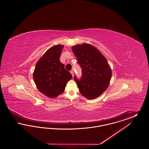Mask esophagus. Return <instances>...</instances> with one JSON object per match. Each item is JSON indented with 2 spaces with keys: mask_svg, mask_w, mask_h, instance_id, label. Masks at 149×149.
<instances>
[{
  "mask_svg": "<svg viewBox=\"0 0 149 149\" xmlns=\"http://www.w3.org/2000/svg\"><path fill=\"white\" fill-rule=\"evenodd\" d=\"M70 73L72 74V77H74V70H71V71H70Z\"/></svg>",
  "mask_w": 149,
  "mask_h": 149,
  "instance_id": "obj_1",
  "label": "esophagus"
}]
</instances>
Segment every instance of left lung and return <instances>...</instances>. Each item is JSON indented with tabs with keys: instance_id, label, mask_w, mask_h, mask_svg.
I'll return each mask as SVG.
<instances>
[{
	"instance_id": "1",
	"label": "left lung",
	"mask_w": 149,
	"mask_h": 149,
	"mask_svg": "<svg viewBox=\"0 0 149 149\" xmlns=\"http://www.w3.org/2000/svg\"><path fill=\"white\" fill-rule=\"evenodd\" d=\"M72 50L81 68L80 79L74 76L79 92L87 99L97 98L106 90L112 77V70L106 58L88 43L74 46Z\"/></svg>"
}]
</instances>
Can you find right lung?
<instances>
[{
    "instance_id": "1",
    "label": "right lung",
    "mask_w": 149,
    "mask_h": 149,
    "mask_svg": "<svg viewBox=\"0 0 149 149\" xmlns=\"http://www.w3.org/2000/svg\"><path fill=\"white\" fill-rule=\"evenodd\" d=\"M63 45L51 47L38 60L33 72V79L39 91L50 98L64 92L72 75L60 61Z\"/></svg>"
}]
</instances>
